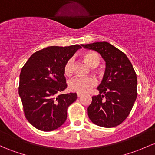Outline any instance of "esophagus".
Returning <instances> with one entry per match:
<instances>
[{
	"instance_id": "obj_1",
	"label": "esophagus",
	"mask_w": 155,
	"mask_h": 155,
	"mask_svg": "<svg viewBox=\"0 0 155 155\" xmlns=\"http://www.w3.org/2000/svg\"><path fill=\"white\" fill-rule=\"evenodd\" d=\"M82 96V93H77V96L78 97H80V96Z\"/></svg>"
}]
</instances>
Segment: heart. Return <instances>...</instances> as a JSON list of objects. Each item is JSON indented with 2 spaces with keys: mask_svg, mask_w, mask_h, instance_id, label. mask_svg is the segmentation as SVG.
Listing matches in <instances>:
<instances>
[{
  "mask_svg": "<svg viewBox=\"0 0 155 155\" xmlns=\"http://www.w3.org/2000/svg\"><path fill=\"white\" fill-rule=\"evenodd\" d=\"M84 59L91 67H97L100 63L101 57L96 52H87L83 55ZM74 68V59H68L64 65V74L70 76L73 73ZM97 84L96 79L93 76H75L68 81V87L71 91L77 93H87L90 91Z\"/></svg>",
  "mask_w": 155,
  "mask_h": 155,
  "instance_id": "heart-1",
  "label": "heart"
}]
</instances>
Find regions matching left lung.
<instances>
[{"instance_id":"8db88e82","label":"left lung","mask_w":155,"mask_h":155,"mask_svg":"<svg viewBox=\"0 0 155 155\" xmlns=\"http://www.w3.org/2000/svg\"><path fill=\"white\" fill-rule=\"evenodd\" d=\"M96 51L106 62L103 80L98 87L100 94L92 97L87 108L89 118L99 127L111 128L130 115L137 98V76L127 55L107 42L81 45Z\"/></svg>"}]
</instances>
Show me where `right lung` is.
<instances>
[{
  "mask_svg": "<svg viewBox=\"0 0 155 155\" xmlns=\"http://www.w3.org/2000/svg\"><path fill=\"white\" fill-rule=\"evenodd\" d=\"M81 48L47 47L34 53L22 68L18 92L25 118L37 130L50 132L65 122L77 95L59 94L67 88L64 65Z\"/></svg>",
  "mask_w": 155,
  "mask_h": 155,
  "instance_id": "obj_1",
  "label": "right lung"
}]
</instances>
